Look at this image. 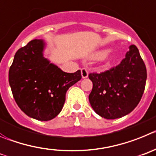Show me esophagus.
<instances>
[{
    "label": "esophagus",
    "mask_w": 156,
    "mask_h": 156,
    "mask_svg": "<svg viewBox=\"0 0 156 156\" xmlns=\"http://www.w3.org/2000/svg\"><path fill=\"white\" fill-rule=\"evenodd\" d=\"M81 77H82V78H88V72L85 68H82V69L81 70Z\"/></svg>",
    "instance_id": "esophagus-1"
}]
</instances>
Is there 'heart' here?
Segmentation results:
<instances>
[{"label":"heart","mask_w":156,"mask_h":156,"mask_svg":"<svg viewBox=\"0 0 156 156\" xmlns=\"http://www.w3.org/2000/svg\"><path fill=\"white\" fill-rule=\"evenodd\" d=\"M110 52V49L109 48H105L102 49V50H99L98 51L95 52L92 56H91V59L92 60H95V61H99V60H102L104 59L106 56L109 54V53ZM117 58V56L116 54H112L111 55L108 56L107 58H106V64L109 65L111 64L112 63L114 62L115 61Z\"/></svg>","instance_id":"b5f03b06"}]
</instances>
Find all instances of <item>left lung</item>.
<instances>
[{
  "label": "left lung",
  "instance_id": "left-lung-1",
  "mask_svg": "<svg viewBox=\"0 0 156 156\" xmlns=\"http://www.w3.org/2000/svg\"><path fill=\"white\" fill-rule=\"evenodd\" d=\"M88 78L93 85L88 95L92 109L102 117L113 120L127 115L139 103L147 71L139 50L131 45L116 68L100 74L92 73Z\"/></svg>",
  "mask_w": 156,
  "mask_h": 156
}]
</instances>
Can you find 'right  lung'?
<instances>
[{
  "label": "right lung",
  "mask_w": 156,
  "mask_h": 156,
  "mask_svg": "<svg viewBox=\"0 0 156 156\" xmlns=\"http://www.w3.org/2000/svg\"><path fill=\"white\" fill-rule=\"evenodd\" d=\"M46 43L33 40L15 54L8 73L17 105L29 117L40 121L61 113L68 88L81 78V71H63L43 55Z\"/></svg>",
  "instance_id": "add662e5"
}]
</instances>
